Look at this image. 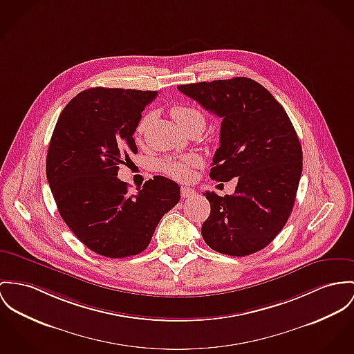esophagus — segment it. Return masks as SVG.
I'll return each mask as SVG.
<instances>
[{
	"mask_svg": "<svg viewBox=\"0 0 354 354\" xmlns=\"http://www.w3.org/2000/svg\"><path fill=\"white\" fill-rule=\"evenodd\" d=\"M180 194H182L183 198H190V196L195 195V190L191 189V187H182L180 189Z\"/></svg>",
	"mask_w": 354,
	"mask_h": 354,
	"instance_id": "esophagus-1",
	"label": "esophagus"
}]
</instances>
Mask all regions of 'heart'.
<instances>
[{"label":"heart","instance_id":"b5f03b06","mask_svg":"<svg viewBox=\"0 0 354 354\" xmlns=\"http://www.w3.org/2000/svg\"><path fill=\"white\" fill-rule=\"evenodd\" d=\"M171 114L179 128L183 132H187L191 129H199L201 132L205 129L206 125V117L205 114L194 106H187V105H176L171 109ZM153 118V114L151 111L145 113L141 120L137 124L136 132L138 135L144 133L147 127L151 124ZM199 159L196 156H186L183 159H169L165 160L162 164V169L164 172L176 179V180H186L189 179L192 174V168L199 165Z\"/></svg>","mask_w":354,"mask_h":354}]
</instances>
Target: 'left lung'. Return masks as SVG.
Returning a JSON list of instances; mask_svg holds the SVG:
<instances>
[{
	"label": "left lung",
	"mask_w": 354,
	"mask_h": 354,
	"mask_svg": "<svg viewBox=\"0 0 354 354\" xmlns=\"http://www.w3.org/2000/svg\"><path fill=\"white\" fill-rule=\"evenodd\" d=\"M222 118L210 178H237L233 195L206 191L210 216L202 237L213 250L248 256L266 248L291 216L301 175V147L286 110L260 83L239 77L178 86Z\"/></svg>",
	"instance_id": "obj_1"
}]
</instances>
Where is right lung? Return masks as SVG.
I'll use <instances>...</instances> for the list:
<instances>
[{"mask_svg": "<svg viewBox=\"0 0 354 354\" xmlns=\"http://www.w3.org/2000/svg\"><path fill=\"white\" fill-rule=\"evenodd\" d=\"M158 91L87 88L62 110L47 153V179L60 217L93 252L121 259L141 253L180 199V187L153 176L137 194L117 178L137 153L133 133Z\"/></svg>", "mask_w": 354, "mask_h": 354, "instance_id": "1", "label": "right lung"}]
</instances>
